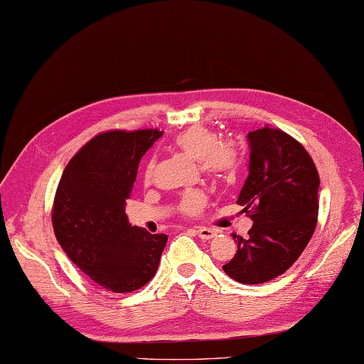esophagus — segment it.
Listing matches in <instances>:
<instances>
[{
    "label": "esophagus",
    "mask_w": 364,
    "mask_h": 364,
    "mask_svg": "<svg viewBox=\"0 0 364 364\" xmlns=\"http://www.w3.org/2000/svg\"><path fill=\"white\" fill-rule=\"evenodd\" d=\"M197 235L201 238V240H212L213 237L217 235V232L215 230H212V229H208V228H197Z\"/></svg>",
    "instance_id": "1"
}]
</instances>
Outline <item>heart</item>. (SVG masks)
I'll list each match as a JSON object with an SVG mask.
<instances>
[{
  "label": "heart",
  "instance_id": "b5f03b06",
  "mask_svg": "<svg viewBox=\"0 0 364 364\" xmlns=\"http://www.w3.org/2000/svg\"><path fill=\"white\" fill-rule=\"evenodd\" d=\"M173 147L192 158L193 161H198L201 171L210 178L223 181H232L235 178L240 166L237 147L228 141H218V136L213 130L203 126H192L173 138ZM154 172L155 161L151 160L146 166V180H151ZM206 204V193L192 191L181 198L180 210L186 215L193 217L201 213Z\"/></svg>",
  "mask_w": 364,
  "mask_h": 364
}]
</instances>
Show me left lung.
I'll list each match as a JSON object with an SVG mask.
<instances>
[{"instance_id":"1","label":"left lung","mask_w":364,"mask_h":364,"mask_svg":"<svg viewBox=\"0 0 364 364\" xmlns=\"http://www.w3.org/2000/svg\"><path fill=\"white\" fill-rule=\"evenodd\" d=\"M247 141L249 175L237 203L254 225L247 238L234 235L237 254L223 271L238 283L259 284L284 274L312 238L320 176L306 149L283 130L264 126Z\"/></svg>"}]
</instances>
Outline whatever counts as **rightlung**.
<instances>
[{
	"label": "right lung",
	"mask_w": 364,
	"mask_h": 364,
	"mask_svg": "<svg viewBox=\"0 0 364 364\" xmlns=\"http://www.w3.org/2000/svg\"><path fill=\"white\" fill-rule=\"evenodd\" d=\"M163 132L112 130L80 149L55 193L52 225L72 263L107 291L132 292L156 274L164 234L132 226L126 215L139 160Z\"/></svg>",
	"instance_id": "obj_1"
}]
</instances>
